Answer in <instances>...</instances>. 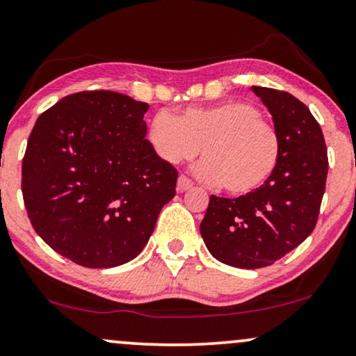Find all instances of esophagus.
I'll use <instances>...</instances> for the list:
<instances>
[{
  "label": "esophagus",
  "instance_id": "1",
  "mask_svg": "<svg viewBox=\"0 0 356 356\" xmlns=\"http://www.w3.org/2000/svg\"><path fill=\"white\" fill-rule=\"evenodd\" d=\"M193 188V181L184 175H179L178 177V191H186V189Z\"/></svg>",
  "mask_w": 356,
  "mask_h": 356
}]
</instances>
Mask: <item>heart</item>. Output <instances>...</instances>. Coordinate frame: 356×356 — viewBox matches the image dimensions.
<instances>
[{
	"mask_svg": "<svg viewBox=\"0 0 356 356\" xmlns=\"http://www.w3.org/2000/svg\"><path fill=\"white\" fill-rule=\"evenodd\" d=\"M147 137L161 160L177 165L204 156L196 173L219 184L232 196H245L271 178L281 156V138L260 108L248 101L188 108L178 116L159 111L150 119Z\"/></svg>",
	"mask_w": 356,
	"mask_h": 356,
	"instance_id": "obj_1",
	"label": "heart"
}]
</instances>
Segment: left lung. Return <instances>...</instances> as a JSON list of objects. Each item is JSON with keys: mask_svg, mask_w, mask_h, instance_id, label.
Returning <instances> with one entry per match:
<instances>
[{"mask_svg": "<svg viewBox=\"0 0 356 356\" xmlns=\"http://www.w3.org/2000/svg\"><path fill=\"white\" fill-rule=\"evenodd\" d=\"M252 90L273 116L280 163L250 195L234 200L212 195L200 227L212 257L247 270L273 265L311 235L329 170L324 134L307 106L286 91Z\"/></svg>", "mask_w": 356, "mask_h": 356, "instance_id": "8db88e82", "label": "left lung"}]
</instances>
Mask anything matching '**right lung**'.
<instances>
[{"mask_svg":"<svg viewBox=\"0 0 356 356\" xmlns=\"http://www.w3.org/2000/svg\"><path fill=\"white\" fill-rule=\"evenodd\" d=\"M149 104L116 91H80L44 111L22 159L32 227L88 268H113L149 242L178 172L145 138Z\"/></svg>","mask_w":356,"mask_h":356,"instance_id":"obj_1","label":"right lung"}]
</instances>
